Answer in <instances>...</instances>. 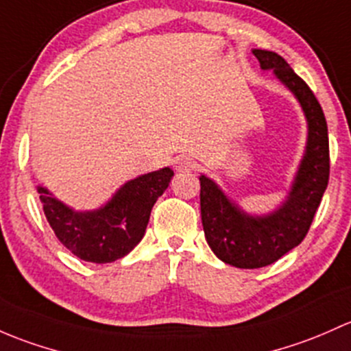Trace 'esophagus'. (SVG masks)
Instances as JSON below:
<instances>
[{
    "label": "esophagus",
    "instance_id": "obj_1",
    "mask_svg": "<svg viewBox=\"0 0 351 351\" xmlns=\"http://www.w3.org/2000/svg\"><path fill=\"white\" fill-rule=\"evenodd\" d=\"M175 168H176V171L185 173V171H190V169H193L195 163H193V160H190L188 156H180L178 160H176Z\"/></svg>",
    "mask_w": 351,
    "mask_h": 351
}]
</instances>
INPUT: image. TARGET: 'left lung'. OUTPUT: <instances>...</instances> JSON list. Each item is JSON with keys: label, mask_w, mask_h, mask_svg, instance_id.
<instances>
[{"label": "left lung", "mask_w": 351, "mask_h": 351, "mask_svg": "<svg viewBox=\"0 0 351 351\" xmlns=\"http://www.w3.org/2000/svg\"><path fill=\"white\" fill-rule=\"evenodd\" d=\"M252 53L261 69L272 70L276 79L300 102L308 138L289 191L272 212L261 215L245 212L212 178L200 175V210L206 243L220 261L241 269L264 267L300 245L330 178L328 126L318 99L281 55L261 49H254Z\"/></svg>", "instance_id": "left-lung-1"}]
</instances>
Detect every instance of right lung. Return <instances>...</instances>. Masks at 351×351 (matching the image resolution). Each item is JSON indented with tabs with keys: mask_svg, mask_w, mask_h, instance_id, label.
Returning a JSON list of instances; mask_svg holds the SVG:
<instances>
[{
	"mask_svg": "<svg viewBox=\"0 0 351 351\" xmlns=\"http://www.w3.org/2000/svg\"><path fill=\"white\" fill-rule=\"evenodd\" d=\"M173 175V169L166 166L136 176L95 210L72 208L42 185L36 191L47 220L65 249L87 263L106 264L128 256L141 242L151 208Z\"/></svg>",
	"mask_w": 351,
	"mask_h": 351,
	"instance_id": "right-lung-1",
	"label": "right lung"
}]
</instances>
